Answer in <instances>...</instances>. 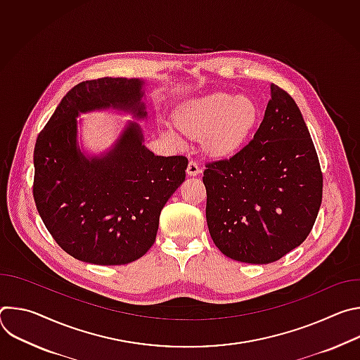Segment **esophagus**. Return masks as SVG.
<instances>
[{
  "instance_id": "obj_1",
  "label": "esophagus",
  "mask_w": 360,
  "mask_h": 360,
  "mask_svg": "<svg viewBox=\"0 0 360 360\" xmlns=\"http://www.w3.org/2000/svg\"><path fill=\"white\" fill-rule=\"evenodd\" d=\"M199 172H200L199 165H198L195 161H189L188 168H186V174H188L189 176H196Z\"/></svg>"
}]
</instances>
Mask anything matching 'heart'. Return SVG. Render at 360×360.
Instances as JSON below:
<instances>
[{"mask_svg":"<svg viewBox=\"0 0 360 360\" xmlns=\"http://www.w3.org/2000/svg\"><path fill=\"white\" fill-rule=\"evenodd\" d=\"M259 108L250 96L214 92L186 104L178 115V127L189 135H208L207 146L215 155H229L250 135ZM171 136L179 139L175 132Z\"/></svg>","mask_w":360,"mask_h":360,"instance_id":"1","label":"heart"}]
</instances>
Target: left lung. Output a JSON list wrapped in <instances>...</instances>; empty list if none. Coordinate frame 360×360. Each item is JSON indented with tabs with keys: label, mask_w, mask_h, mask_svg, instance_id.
<instances>
[{
	"label": "left lung",
	"mask_w": 360,
	"mask_h": 360,
	"mask_svg": "<svg viewBox=\"0 0 360 360\" xmlns=\"http://www.w3.org/2000/svg\"><path fill=\"white\" fill-rule=\"evenodd\" d=\"M205 167L210 233L228 258L272 264L311 233L323 176L296 102L278 85L271 84L253 139L232 157Z\"/></svg>",
	"instance_id": "obj_1"
}]
</instances>
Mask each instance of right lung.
<instances>
[{
	"mask_svg": "<svg viewBox=\"0 0 360 360\" xmlns=\"http://www.w3.org/2000/svg\"><path fill=\"white\" fill-rule=\"evenodd\" d=\"M143 81L98 78L75 85L39 132L34 148V200L51 236L72 258L94 265L131 264L153 245L167 200L185 181L188 160L145 148L128 122L111 150L86 158L77 117L115 108L146 117Z\"/></svg>",
	"mask_w": 360,
	"mask_h": 360,
	"instance_id": "add662e5",
	"label": "right lung"
}]
</instances>
